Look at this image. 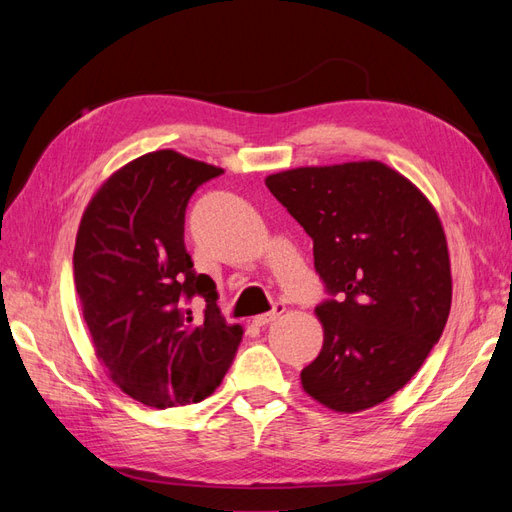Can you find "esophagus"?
I'll return each mask as SVG.
<instances>
[{"label": "esophagus", "instance_id": "obj_1", "mask_svg": "<svg viewBox=\"0 0 512 512\" xmlns=\"http://www.w3.org/2000/svg\"><path fill=\"white\" fill-rule=\"evenodd\" d=\"M284 305H275L273 309H271V312H267V314H260V316H254V324H256V327H267V324H271L273 320H277V318H280L282 314H284Z\"/></svg>", "mask_w": 512, "mask_h": 512}]
</instances>
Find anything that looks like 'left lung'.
<instances>
[{"mask_svg":"<svg viewBox=\"0 0 512 512\" xmlns=\"http://www.w3.org/2000/svg\"><path fill=\"white\" fill-rule=\"evenodd\" d=\"M314 241L333 299L316 307L324 342L303 391L333 412L374 408L412 380L451 312V260L438 211L376 160L301 166L265 179Z\"/></svg>","mask_w":512,"mask_h":512,"instance_id":"left-lung-1","label":"left lung"}]
</instances>
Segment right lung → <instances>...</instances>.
Wrapping results in <instances>:
<instances>
[{
  "label": "right lung",
  "mask_w": 512,
  "mask_h": 512,
  "mask_svg": "<svg viewBox=\"0 0 512 512\" xmlns=\"http://www.w3.org/2000/svg\"><path fill=\"white\" fill-rule=\"evenodd\" d=\"M222 168L160 149L128 162L89 200L74 245V284L108 378L151 408L209 397L235 359L241 324H226L215 282L185 252V207ZM206 301L196 321L184 307Z\"/></svg>",
  "instance_id": "right-lung-1"
}]
</instances>
